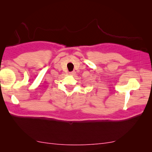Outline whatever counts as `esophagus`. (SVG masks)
Here are the masks:
<instances>
[{"label":"esophagus","mask_w":152,"mask_h":152,"mask_svg":"<svg viewBox=\"0 0 152 152\" xmlns=\"http://www.w3.org/2000/svg\"><path fill=\"white\" fill-rule=\"evenodd\" d=\"M69 74L71 75V76H74V75L76 74V72L75 71H71V72H69Z\"/></svg>","instance_id":"esophagus-1"}]
</instances>
